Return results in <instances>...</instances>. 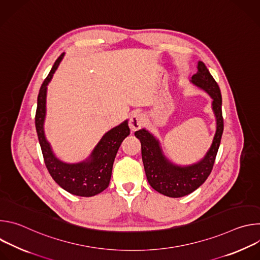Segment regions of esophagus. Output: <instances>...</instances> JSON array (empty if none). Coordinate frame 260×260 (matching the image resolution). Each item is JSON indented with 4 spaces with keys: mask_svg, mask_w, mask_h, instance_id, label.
<instances>
[{
    "mask_svg": "<svg viewBox=\"0 0 260 260\" xmlns=\"http://www.w3.org/2000/svg\"><path fill=\"white\" fill-rule=\"evenodd\" d=\"M144 121H145V119H144L143 115H141V114H134L131 117L129 121H128V125H129L131 131L132 132H136V131L140 129L143 126Z\"/></svg>",
    "mask_w": 260,
    "mask_h": 260,
    "instance_id": "1",
    "label": "esophagus"
}]
</instances>
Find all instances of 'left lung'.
<instances>
[{"label":"left lung","instance_id":"1","mask_svg":"<svg viewBox=\"0 0 260 260\" xmlns=\"http://www.w3.org/2000/svg\"><path fill=\"white\" fill-rule=\"evenodd\" d=\"M191 81L212 96V106L217 120V129L212 146L204 159L189 167L174 166L165 158L157 140L150 133L145 129L135 133L141 142L142 159L148 182L154 190L170 198L187 196L207 180L212 172L224 127L221 91L203 61H199L198 72L192 76Z\"/></svg>","mask_w":260,"mask_h":260}]
</instances>
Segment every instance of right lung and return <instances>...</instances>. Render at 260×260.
<instances>
[{
  "label": "right lung",
  "instance_id": "1",
  "mask_svg": "<svg viewBox=\"0 0 260 260\" xmlns=\"http://www.w3.org/2000/svg\"><path fill=\"white\" fill-rule=\"evenodd\" d=\"M63 53L55 60L48 76L41 85L35 116V124L45 166L53 180L66 191L78 197H93L104 191L110 183L113 162L122 141L129 135V127L125 120L120 125L109 131L95 146L90 157L83 162L68 165L58 160L44 136L43 123L45 118L46 89L56 71Z\"/></svg>",
  "mask_w": 260,
  "mask_h": 260
}]
</instances>
